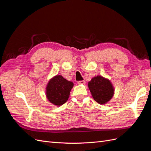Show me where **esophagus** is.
<instances>
[{"label": "esophagus", "mask_w": 151, "mask_h": 151, "mask_svg": "<svg viewBox=\"0 0 151 151\" xmlns=\"http://www.w3.org/2000/svg\"><path fill=\"white\" fill-rule=\"evenodd\" d=\"M86 83L84 81H78L77 82V84H79V85H83V84H84Z\"/></svg>", "instance_id": "esophagus-1"}]
</instances>
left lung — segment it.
Instances as JSON below:
<instances>
[{
    "label": "left lung",
    "mask_w": 151,
    "mask_h": 151,
    "mask_svg": "<svg viewBox=\"0 0 151 151\" xmlns=\"http://www.w3.org/2000/svg\"><path fill=\"white\" fill-rule=\"evenodd\" d=\"M88 87L94 99L99 104H106L114 95V88L110 81L101 76L93 77L88 83Z\"/></svg>",
    "instance_id": "8db88e82"
}]
</instances>
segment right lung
<instances>
[{"label":"right lung","mask_w":151,"mask_h":151,"mask_svg":"<svg viewBox=\"0 0 151 151\" xmlns=\"http://www.w3.org/2000/svg\"><path fill=\"white\" fill-rule=\"evenodd\" d=\"M74 86L72 82L64 79L62 76H55L50 79L46 88V96L48 101L57 106L64 104L69 98L70 92Z\"/></svg>","instance_id":"add662e5"}]
</instances>
